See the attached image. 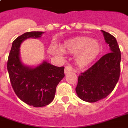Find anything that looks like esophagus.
I'll use <instances>...</instances> for the list:
<instances>
[{
  "label": "esophagus",
  "mask_w": 128,
  "mask_h": 128,
  "mask_svg": "<svg viewBox=\"0 0 128 128\" xmlns=\"http://www.w3.org/2000/svg\"><path fill=\"white\" fill-rule=\"evenodd\" d=\"M72 70V66H67L65 67V68H64V73H65V74H68V73H69L70 72H71Z\"/></svg>",
  "instance_id": "1"
}]
</instances>
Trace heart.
Masks as SVG:
<instances>
[{"label":"heart","instance_id":"1","mask_svg":"<svg viewBox=\"0 0 128 128\" xmlns=\"http://www.w3.org/2000/svg\"><path fill=\"white\" fill-rule=\"evenodd\" d=\"M62 52L70 54H76L74 62L76 66L80 68L90 66L99 56L102 46L96 40L90 38L80 36L64 41L60 46ZM58 53H60L58 51Z\"/></svg>","mask_w":128,"mask_h":128}]
</instances>
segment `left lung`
Wrapping results in <instances>:
<instances>
[{
    "label": "left lung",
    "instance_id": "1",
    "mask_svg": "<svg viewBox=\"0 0 128 128\" xmlns=\"http://www.w3.org/2000/svg\"><path fill=\"white\" fill-rule=\"evenodd\" d=\"M101 32L110 52L79 75L76 88L78 97L87 102H96L109 95L114 89L120 74L121 53L117 40L110 33Z\"/></svg>",
    "mask_w": 128,
    "mask_h": 128
}]
</instances>
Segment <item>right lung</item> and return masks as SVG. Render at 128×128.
Listing matches in <instances>:
<instances>
[{"mask_svg":"<svg viewBox=\"0 0 128 128\" xmlns=\"http://www.w3.org/2000/svg\"><path fill=\"white\" fill-rule=\"evenodd\" d=\"M44 32L24 33L13 41L7 62V70L12 88L24 103L43 107L54 100L56 86L64 77V67H57L46 60L37 66L23 64L20 58L21 44L28 38H38Z\"/></svg>","mask_w":128,"mask_h":128,"instance_id":"add662e5","label":"right lung"}]
</instances>
